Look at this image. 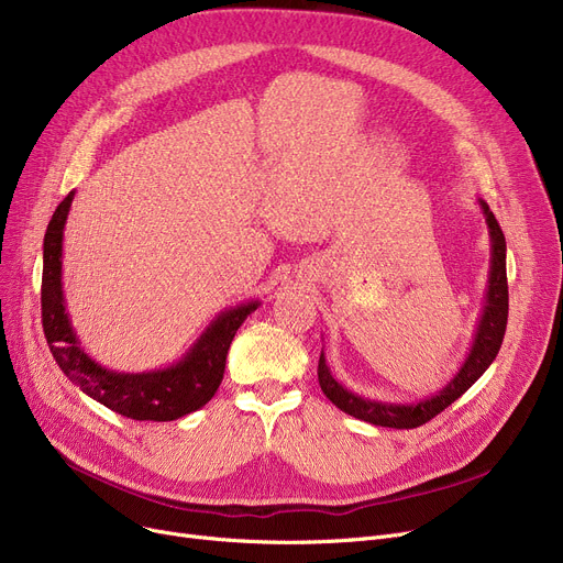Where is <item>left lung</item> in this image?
Returning <instances> with one entry per match:
<instances>
[{
    "mask_svg": "<svg viewBox=\"0 0 563 563\" xmlns=\"http://www.w3.org/2000/svg\"><path fill=\"white\" fill-rule=\"evenodd\" d=\"M482 214L488 225L490 236V269H488V285L484 308L477 321L475 338L467 349V356L459 372L445 383V388H440L435 395H429L420 401H386V399H372L363 397L358 393H351L342 383L333 376L331 365L327 363V356H319V386L321 393L327 395L340 410L349 412V416L365 420L376 427H390V429H416L435 418L440 410H445L450 404H454L470 386L475 383L495 361L497 351L505 340L507 331V317H509V285H507V242L501 228L495 219V214L488 210V205L479 198Z\"/></svg>",
    "mask_w": 563,
    "mask_h": 563,
    "instance_id": "1",
    "label": "left lung"
}]
</instances>
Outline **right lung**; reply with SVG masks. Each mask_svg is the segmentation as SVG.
Segmentation results:
<instances>
[{
	"label": "right lung",
	"instance_id": "add662e5",
	"mask_svg": "<svg viewBox=\"0 0 563 563\" xmlns=\"http://www.w3.org/2000/svg\"><path fill=\"white\" fill-rule=\"evenodd\" d=\"M70 191L56 207L43 242V331L52 356L84 395L130 420L170 422L202 408L214 397L225 372L228 349L236 329L260 301L221 310L180 361L151 372H115L81 349L64 297V228L73 205Z\"/></svg>",
	"mask_w": 563,
	"mask_h": 563
}]
</instances>
